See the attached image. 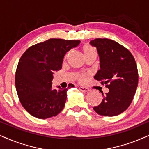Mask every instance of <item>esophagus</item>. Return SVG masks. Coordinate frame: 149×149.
Masks as SVG:
<instances>
[{"label": "esophagus", "instance_id": "esophagus-1", "mask_svg": "<svg viewBox=\"0 0 149 149\" xmlns=\"http://www.w3.org/2000/svg\"><path fill=\"white\" fill-rule=\"evenodd\" d=\"M79 88L81 91L84 92V93H88V92L90 91L89 88H86V87H84V86H80V87H79Z\"/></svg>", "mask_w": 149, "mask_h": 149}]
</instances>
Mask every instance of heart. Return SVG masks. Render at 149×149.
I'll return each mask as SVG.
<instances>
[{"instance_id": "1", "label": "heart", "mask_w": 149, "mask_h": 149, "mask_svg": "<svg viewBox=\"0 0 149 149\" xmlns=\"http://www.w3.org/2000/svg\"><path fill=\"white\" fill-rule=\"evenodd\" d=\"M82 50H83V52L85 56H87V55L92 54H96L95 53V49H93V47H91L90 45H88V44H85L84 45V46L82 47ZM87 74H84V73H80L77 75V79L81 82L85 81L86 78H87Z\"/></svg>"}]
</instances>
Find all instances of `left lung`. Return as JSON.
<instances>
[{
  "label": "left lung",
  "instance_id": "1",
  "mask_svg": "<svg viewBox=\"0 0 149 149\" xmlns=\"http://www.w3.org/2000/svg\"><path fill=\"white\" fill-rule=\"evenodd\" d=\"M97 47L100 70L95 79L109 89L100 105L93 109L104 116H116L131 104L138 84V71L133 56L128 49L108 38H95L91 43Z\"/></svg>",
  "mask_w": 149,
  "mask_h": 149
}]
</instances>
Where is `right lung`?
<instances>
[{
	"label": "right lung",
	"instance_id": "right-lung-1",
	"mask_svg": "<svg viewBox=\"0 0 149 149\" xmlns=\"http://www.w3.org/2000/svg\"><path fill=\"white\" fill-rule=\"evenodd\" d=\"M79 43V40L50 38L32 45L22 55L15 86L22 106L31 115L47 119L63 109L68 88L53 89V72L61 69L66 53Z\"/></svg>",
	"mask_w": 149,
	"mask_h": 149
}]
</instances>
